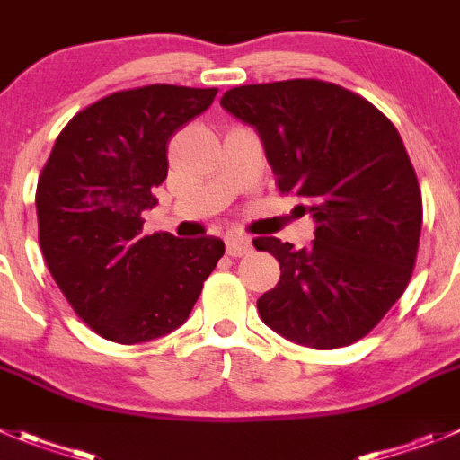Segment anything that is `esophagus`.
Here are the masks:
<instances>
[{"mask_svg": "<svg viewBox=\"0 0 460 460\" xmlns=\"http://www.w3.org/2000/svg\"><path fill=\"white\" fill-rule=\"evenodd\" d=\"M226 243V254L229 256H244L252 252V240L247 235L240 234H229L225 238Z\"/></svg>", "mask_w": 460, "mask_h": 460, "instance_id": "esophagus-1", "label": "esophagus"}]
</instances>
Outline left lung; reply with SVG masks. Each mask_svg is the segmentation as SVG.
<instances>
[{
  "mask_svg": "<svg viewBox=\"0 0 460 460\" xmlns=\"http://www.w3.org/2000/svg\"><path fill=\"white\" fill-rule=\"evenodd\" d=\"M263 143L281 192L315 220L311 247L254 238L281 279L259 299L261 320L313 349L370 333L404 295L418 256L422 195L388 118L341 85L315 79L240 85L220 100Z\"/></svg>",
  "mask_w": 460,
  "mask_h": 460,
  "instance_id": "left-lung-1",
  "label": "left lung"
}]
</instances>
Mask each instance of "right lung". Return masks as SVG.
Returning <instances> with one entry per match:
<instances>
[{
    "instance_id": "obj_1",
    "label": "right lung",
    "mask_w": 460,
    "mask_h": 460,
    "mask_svg": "<svg viewBox=\"0 0 460 460\" xmlns=\"http://www.w3.org/2000/svg\"><path fill=\"white\" fill-rule=\"evenodd\" d=\"M216 94L161 84L122 90L76 113L56 138L36 190L40 250L76 315L106 341L136 345L181 327L225 254L216 235L143 234L172 133Z\"/></svg>"
}]
</instances>
